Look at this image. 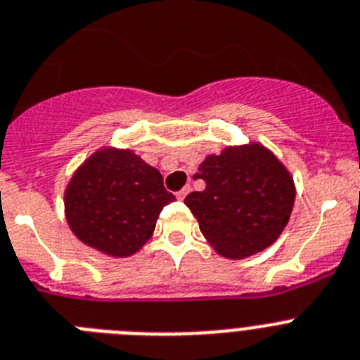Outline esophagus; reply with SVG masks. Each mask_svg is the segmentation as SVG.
<instances>
[{
	"label": "esophagus",
	"instance_id": "34e87169",
	"mask_svg": "<svg viewBox=\"0 0 360 360\" xmlns=\"http://www.w3.org/2000/svg\"><path fill=\"white\" fill-rule=\"evenodd\" d=\"M189 191H191V187H189V186H186V187H184V189H180V191L176 193L178 200H184V198H186L187 193H189Z\"/></svg>",
	"mask_w": 360,
	"mask_h": 360
}]
</instances>
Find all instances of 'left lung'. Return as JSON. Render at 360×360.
<instances>
[{
    "instance_id": "1",
    "label": "left lung",
    "mask_w": 360,
    "mask_h": 360,
    "mask_svg": "<svg viewBox=\"0 0 360 360\" xmlns=\"http://www.w3.org/2000/svg\"><path fill=\"white\" fill-rule=\"evenodd\" d=\"M195 178L204 191L186 196L200 231L227 259L266 250L281 236L293 210L295 187L284 165L259 143L207 156Z\"/></svg>"
}]
</instances>
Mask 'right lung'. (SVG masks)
Wrapping results in <instances>:
<instances>
[{
    "mask_svg": "<svg viewBox=\"0 0 360 360\" xmlns=\"http://www.w3.org/2000/svg\"><path fill=\"white\" fill-rule=\"evenodd\" d=\"M174 200L164 178L133 150H100L72 176L65 213L79 240L101 253L127 257L153 235L160 213Z\"/></svg>",
    "mask_w": 360,
    "mask_h": 360,
    "instance_id": "1",
    "label": "right lung"
}]
</instances>
